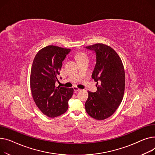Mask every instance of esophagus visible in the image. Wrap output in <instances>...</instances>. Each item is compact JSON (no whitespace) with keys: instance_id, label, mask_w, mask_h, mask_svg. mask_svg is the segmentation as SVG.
<instances>
[{"instance_id":"obj_1","label":"esophagus","mask_w":155,"mask_h":155,"mask_svg":"<svg viewBox=\"0 0 155 155\" xmlns=\"http://www.w3.org/2000/svg\"><path fill=\"white\" fill-rule=\"evenodd\" d=\"M73 89H74V91L75 92H78V91H81V89L78 88L77 87H73Z\"/></svg>"}]
</instances>
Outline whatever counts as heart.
Returning <instances> with one entry per match:
<instances>
[{
  "label": "heart",
  "mask_w": 155,
  "mask_h": 155,
  "mask_svg": "<svg viewBox=\"0 0 155 155\" xmlns=\"http://www.w3.org/2000/svg\"><path fill=\"white\" fill-rule=\"evenodd\" d=\"M77 58L78 59V61L81 60V59H87V57L86 56V54L83 52L81 53H78L77 55Z\"/></svg>",
  "instance_id": "obj_1"
}]
</instances>
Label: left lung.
<instances>
[{"label":"left lung","instance_id":"left-lung-1","mask_svg":"<svg viewBox=\"0 0 155 155\" xmlns=\"http://www.w3.org/2000/svg\"><path fill=\"white\" fill-rule=\"evenodd\" d=\"M86 48L96 54V64L91 77L97 82L96 91H88L86 111L94 119L103 120L110 117L122 101L124 69L120 56L108 45L99 43Z\"/></svg>","mask_w":155,"mask_h":155}]
</instances>
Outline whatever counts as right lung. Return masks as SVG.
<instances>
[{
	"instance_id": "add662e5",
	"label": "right lung",
	"mask_w": 155,
	"mask_h": 155,
	"mask_svg": "<svg viewBox=\"0 0 155 155\" xmlns=\"http://www.w3.org/2000/svg\"><path fill=\"white\" fill-rule=\"evenodd\" d=\"M70 51L69 49L48 45L41 49L33 61L30 81L32 95L39 110L49 117L64 113L73 94V88L56 86L62 61Z\"/></svg>"
}]
</instances>
